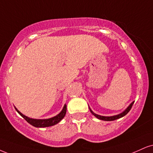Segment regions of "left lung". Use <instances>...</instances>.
Here are the masks:
<instances>
[{
  "label": "left lung",
  "instance_id": "1",
  "mask_svg": "<svg viewBox=\"0 0 153 153\" xmlns=\"http://www.w3.org/2000/svg\"><path fill=\"white\" fill-rule=\"evenodd\" d=\"M133 103H134V101H133V102H132L131 104L129 105V106L128 107V108H126V110L123 111V112H122L121 114L116 115V116H100V115L96 114L95 113H94L93 111H91V109L90 108H89V110H90V111H91V114H93L94 116L97 117V118H99V119L103 120H105V121H111V120H114L118 119V118H122V117H123L124 116H126V115L128 113L129 111H130V110H131V109L132 106H133Z\"/></svg>",
  "mask_w": 153,
  "mask_h": 153
}]
</instances>
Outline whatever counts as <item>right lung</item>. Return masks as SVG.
Masks as SVG:
<instances>
[{"mask_svg": "<svg viewBox=\"0 0 153 153\" xmlns=\"http://www.w3.org/2000/svg\"><path fill=\"white\" fill-rule=\"evenodd\" d=\"M17 112L25 120H26L27 123H29L32 126H35L36 128H45V127H50V126H52L54 125H56V123H58L60 120H62V118L65 116L66 112H67V105H64V108L62 109L61 112L59 114L56 115V116L52 117V118H48V119H34V118H30L29 117L25 116L20 113L16 107H15Z\"/></svg>", "mask_w": 153, "mask_h": 153, "instance_id": "add662e5", "label": "right lung"}]
</instances>
